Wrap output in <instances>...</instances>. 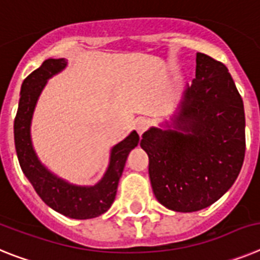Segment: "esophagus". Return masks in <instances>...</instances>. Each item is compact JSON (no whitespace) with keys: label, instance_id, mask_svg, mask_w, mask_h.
Segmentation results:
<instances>
[{"label":"esophagus","instance_id":"esophagus-1","mask_svg":"<svg viewBox=\"0 0 260 260\" xmlns=\"http://www.w3.org/2000/svg\"><path fill=\"white\" fill-rule=\"evenodd\" d=\"M135 127H136V131L139 132V135H143V133L149 128V120L148 119H145V117H141V119L137 120Z\"/></svg>","mask_w":260,"mask_h":260}]
</instances>
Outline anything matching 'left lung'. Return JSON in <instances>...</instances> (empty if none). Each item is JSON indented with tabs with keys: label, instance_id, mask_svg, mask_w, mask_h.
Returning a JSON list of instances; mask_svg holds the SVG:
<instances>
[{
	"label": "left lung",
	"instance_id": "8db88e82",
	"mask_svg": "<svg viewBox=\"0 0 260 260\" xmlns=\"http://www.w3.org/2000/svg\"><path fill=\"white\" fill-rule=\"evenodd\" d=\"M177 119L182 132L152 127L140 145L158 202L175 212L200 211L233 186L245 158L243 102L222 62L196 53V77Z\"/></svg>",
	"mask_w": 260,
	"mask_h": 260
}]
</instances>
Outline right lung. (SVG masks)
Returning <instances> with one entry per match:
<instances>
[{
	"mask_svg": "<svg viewBox=\"0 0 260 260\" xmlns=\"http://www.w3.org/2000/svg\"><path fill=\"white\" fill-rule=\"evenodd\" d=\"M65 67L67 61L64 58H48L22 83L21 99L14 120L15 150L22 171L43 202L67 217L86 220L98 217L111 207L128 154L137 146L140 137L136 131H133L111 149L107 171L95 186H74L53 175L39 161L34 150L30 125L34 108L47 80Z\"/></svg>",
	"mask_w": 260,
	"mask_h": 260,
	"instance_id": "add662e5",
	"label": "right lung"
}]
</instances>
